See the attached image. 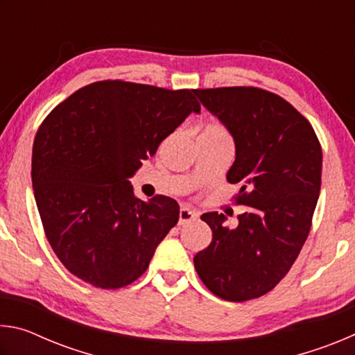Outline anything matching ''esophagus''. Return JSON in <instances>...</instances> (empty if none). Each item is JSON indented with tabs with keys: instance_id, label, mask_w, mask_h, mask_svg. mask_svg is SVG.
I'll list each match as a JSON object with an SVG mask.
<instances>
[{
	"instance_id": "34e87169",
	"label": "esophagus",
	"mask_w": 355,
	"mask_h": 355,
	"mask_svg": "<svg viewBox=\"0 0 355 355\" xmlns=\"http://www.w3.org/2000/svg\"><path fill=\"white\" fill-rule=\"evenodd\" d=\"M196 219V214L191 211V209H188V208H182L180 209V213H178V225H184V224H188V222H191V220H194Z\"/></svg>"
}]
</instances>
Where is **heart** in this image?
Masks as SVG:
<instances>
[{"instance_id":"b5f03b06","label":"heart","mask_w":355,"mask_h":355,"mask_svg":"<svg viewBox=\"0 0 355 355\" xmlns=\"http://www.w3.org/2000/svg\"><path fill=\"white\" fill-rule=\"evenodd\" d=\"M202 135H209V136H224V135H225V131H224V128H222L220 125H218V123H209V125H207L205 128H203Z\"/></svg>"}]
</instances>
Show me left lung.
<instances>
[{"label":"left lung","mask_w":355,"mask_h":355,"mask_svg":"<svg viewBox=\"0 0 355 355\" xmlns=\"http://www.w3.org/2000/svg\"><path fill=\"white\" fill-rule=\"evenodd\" d=\"M236 148L227 182L248 207L235 228L218 211L202 214L211 244L194 257L200 280L216 296L243 302L285 277L309 236L321 189L322 152L310 122L286 100L258 87L196 89Z\"/></svg>","instance_id":"1"}]
</instances>
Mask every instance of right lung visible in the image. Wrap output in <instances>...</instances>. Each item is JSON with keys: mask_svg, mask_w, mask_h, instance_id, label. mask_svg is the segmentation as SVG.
Here are the masks:
<instances>
[{"mask_svg": "<svg viewBox=\"0 0 355 355\" xmlns=\"http://www.w3.org/2000/svg\"><path fill=\"white\" fill-rule=\"evenodd\" d=\"M191 112L194 91L107 80L81 87L40 125L33 189L51 249L69 271L103 290L133 284L178 222L166 196L137 199L128 178Z\"/></svg>", "mask_w": 355, "mask_h": 355, "instance_id": "right-lung-1", "label": "right lung"}]
</instances>
